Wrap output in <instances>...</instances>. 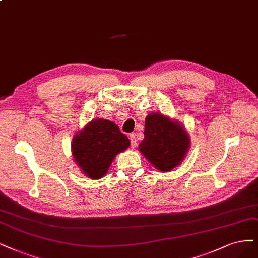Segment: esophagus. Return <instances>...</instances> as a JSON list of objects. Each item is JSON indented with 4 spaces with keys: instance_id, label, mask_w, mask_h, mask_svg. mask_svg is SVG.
Here are the masks:
<instances>
[{
    "instance_id": "34e87169",
    "label": "esophagus",
    "mask_w": 258,
    "mask_h": 258,
    "mask_svg": "<svg viewBox=\"0 0 258 258\" xmlns=\"http://www.w3.org/2000/svg\"><path fill=\"white\" fill-rule=\"evenodd\" d=\"M130 140H131V148L132 149H135L136 146H137V140H136L135 134L130 135Z\"/></svg>"
}]
</instances>
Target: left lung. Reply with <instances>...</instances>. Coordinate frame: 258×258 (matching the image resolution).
Wrapping results in <instances>:
<instances>
[{"instance_id": "left-lung-1", "label": "left lung", "mask_w": 258, "mask_h": 258, "mask_svg": "<svg viewBox=\"0 0 258 258\" xmlns=\"http://www.w3.org/2000/svg\"><path fill=\"white\" fill-rule=\"evenodd\" d=\"M144 135L139 151L163 172L182 163L190 148L189 135L182 124L161 113H150L146 118Z\"/></svg>"}]
</instances>
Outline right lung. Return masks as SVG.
I'll list each match as a JSON object with an SVG mask.
<instances>
[{"mask_svg":"<svg viewBox=\"0 0 258 258\" xmlns=\"http://www.w3.org/2000/svg\"><path fill=\"white\" fill-rule=\"evenodd\" d=\"M72 156L82 172L89 178H102L113 158L130 147L127 136L106 119H95L72 139Z\"/></svg>","mask_w":258,"mask_h":258,"instance_id":"add662e5","label":"right lung"}]
</instances>
